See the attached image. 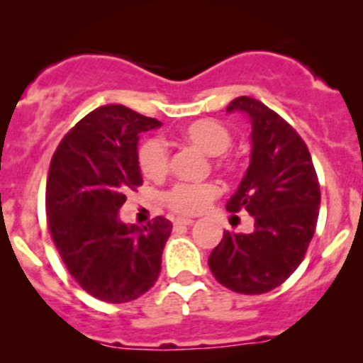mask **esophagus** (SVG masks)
<instances>
[{"instance_id": "obj_1", "label": "esophagus", "mask_w": 363, "mask_h": 363, "mask_svg": "<svg viewBox=\"0 0 363 363\" xmlns=\"http://www.w3.org/2000/svg\"><path fill=\"white\" fill-rule=\"evenodd\" d=\"M175 224H177V225H191V224H194V218L179 217V218H175Z\"/></svg>"}]
</instances>
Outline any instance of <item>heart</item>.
Returning <instances> with one entry per match:
<instances>
[{
    "instance_id": "b5f03b06",
    "label": "heart",
    "mask_w": 363,
    "mask_h": 363,
    "mask_svg": "<svg viewBox=\"0 0 363 363\" xmlns=\"http://www.w3.org/2000/svg\"><path fill=\"white\" fill-rule=\"evenodd\" d=\"M182 141L196 146L208 157H218L225 153L233 143V134L222 122L213 118H200L184 125L181 129ZM138 163L141 172L151 181L165 177L169 170V148L158 138L146 139L138 151ZM225 170L236 169V162L227 158L218 163ZM218 194L215 184H177L165 194V201L174 212L182 215H193L201 212L210 201Z\"/></svg>"
}]
</instances>
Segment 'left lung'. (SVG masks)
<instances>
[{"label": "left lung", "mask_w": 363, "mask_h": 363, "mask_svg": "<svg viewBox=\"0 0 363 363\" xmlns=\"http://www.w3.org/2000/svg\"><path fill=\"white\" fill-rule=\"evenodd\" d=\"M225 111H241L252 125L250 165L225 208H245L255 229L225 230L208 265L230 291L262 294L281 286L303 260L315 233L320 188L303 139L276 111L248 96L233 99Z\"/></svg>", "instance_id": "obj_1"}]
</instances>
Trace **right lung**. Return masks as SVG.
<instances>
[{
	"label": "right lung",
	"instance_id": "1",
	"mask_svg": "<svg viewBox=\"0 0 363 363\" xmlns=\"http://www.w3.org/2000/svg\"><path fill=\"white\" fill-rule=\"evenodd\" d=\"M162 122L122 105L86 115L62 139L46 182L48 227L72 277L91 296L125 303L157 282L172 222L118 217L127 191L143 184L139 134Z\"/></svg>",
	"mask_w": 363,
	"mask_h": 363
}]
</instances>
